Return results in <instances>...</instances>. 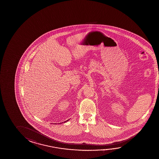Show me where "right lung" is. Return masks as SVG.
I'll return each instance as SVG.
<instances>
[{"label":"right lung","instance_id":"add662e5","mask_svg":"<svg viewBox=\"0 0 159 159\" xmlns=\"http://www.w3.org/2000/svg\"><path fill=\"white\" fill-rule=\"evenodd\" d=\"M69 121V120H67L66 121ZM66 121H65L64 122H66ZM59 124H60V123H59Z\"/></svg>","mask_w":159,"mask_h":159}]
</instances>
